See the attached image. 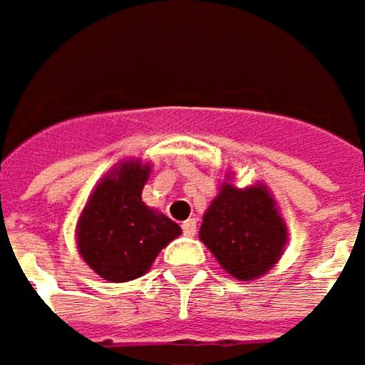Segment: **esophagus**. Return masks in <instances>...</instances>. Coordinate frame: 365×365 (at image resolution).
Instances as JSON below:
<instances>
[{
  "instance_id": "34e87169",
  "label": "esophagus",
  "mask_w": 365,
  "mask_h": 365,
  "mask_svg": "<svg viewBox=\"0 0 365 365\" xmlns=\"http://www.w3.org/2000/svg\"><path fill=\"white\" fill-rule=\"evenodd\" d=\"M182 230L185 236H194V234H196V219H194V217L185 219L182 223Z\"/></svg>"
}]
</instances>
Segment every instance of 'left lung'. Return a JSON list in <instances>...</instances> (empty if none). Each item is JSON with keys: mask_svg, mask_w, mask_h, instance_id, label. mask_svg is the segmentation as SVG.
<instances>
[{"mask_svg": "<svg viewBox=\"0 0 365 365\" xmlns=\"http://www.w3.org/2000/svg\"><path fill=\"white\" fill-rule=\"evenodd\" d=\"M200 240L230 276L247 282L261 278L278 263L288 232L263 183L240 190L223 182L202 217Z\"/></svg>", "mask_w": 365, "mask_h": 365, "instance_id": "left-lung-1", "label": "left lung"}]
</instances>
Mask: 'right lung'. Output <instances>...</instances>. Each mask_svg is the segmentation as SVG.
<instances>
[{
  "instance_id": "1",
  "label": "right lung",
  "mask_w": 365,
  "mask_h": 365,
  "mask_svg": "<svg viewBox=\"0 0 365 365\" xmlns=\"http://www.w3.org/2000/svg\"><path fill=\"white\" fill-rule=\"evenodd\" d=\"M150 165L120 163L89 196L77 223V249L104 280L127 282L144 276L182 227L146 207L142 190Z\"/></svg>"
}]
</instances>
